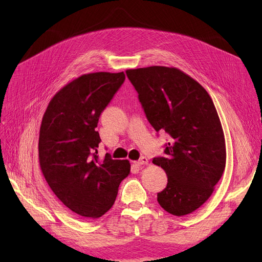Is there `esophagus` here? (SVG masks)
<instances>
[{
    "mask_svg": "<svg viewBox=\"0 0 262 262\" xmlns=\"http://www.w3.org/2000/svg\"><path fill=\"white\" fill-rule=\"evenodd\" d=\"M136 165H138V166H141V165H144V164H147L148 163V160L146 159V158H144V157H142L140 160L138 161H136V162H134Z\"/></svg>",
    "mask_w": 262,
    "mask_h": 262,
    "instance_id": "esophagus-1",
    "label": "esophagus"
}]
</instances>
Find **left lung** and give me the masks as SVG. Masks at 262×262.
Returning a JSON list of instances; mask_svg holds the SVG:
<instances>
[{
	"label": "left lung",
	"mask_w": 262,
	"mask_h": 262,
	"mask_svg": "<svg viewBox=\"0 0 262 262\" xmlns=\"http://www.w3.org/2000/svg\"><path fill=\"white\" fill-rule=\"evenodd\" d=\"M126 74L149 124L171 137L165 157L153 159L168 176L158 202L174 216L190 214L211 196L225 169L224 132L213 100L179 69L148 66Z\"/></svg>",
	"instance_id": "obj_1"
}]
</instances>
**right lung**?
Instances as JSON below:
<instances>
[{
    "mask_svg": "<svg viewBox=\"0 0 262 262\" xmlns=\"http://www.w3.org/2000/svg\"><path fill=\"white\" fill-rule=\"evenodd\" d=\"M125 81L124 72H96L55 94L39 132V164L53 192L73 213L98 219L113 207L128 160L98 157L99 117Z\"/></svg>",
    "mask_w": 262,
    "mask_h": 262,
    "instance_id": "right-lung-1",
    "label": "right lung"
}]
</instances>
